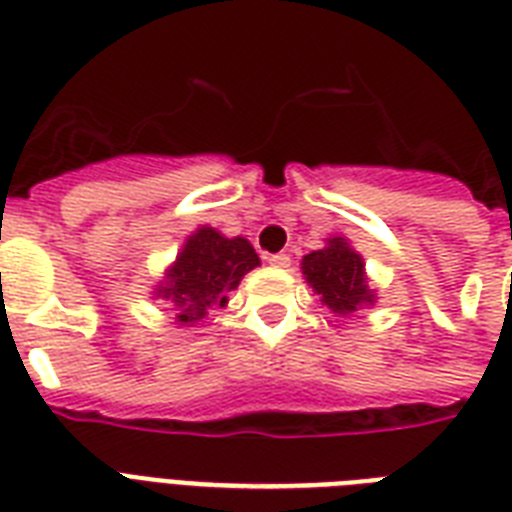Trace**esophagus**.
Masks as SVG:
<instances>
[{
    "instance_id": "obj_1",
    "label": "esophagus",
    "mask_w": 512,
    "mask_h": 512,
    "mask_svg": "<svg viewBox=\"0 0 512 512\" xmlns=\"http://www.w3.org/2000/svg\"><path fill=\"white\" fill-rule=\"evenodd\" d=\"M268 263L276 265V268H289L292 257H289L287 252H276V255H268Z\"/></svg>"
}]
</instances>
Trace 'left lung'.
Instances as JSON below:
<instances>
[{
  "label": "left lung",
  "mask_w": 512,
  "mask_h": 512,
  "mask_svg": "<svg viewBox=\"0 0 512 512\" xmlns=\"http://www.w3.org/2000/svg\"><path fill=\"white\" fill-rule=\"evenodd\" d=\"M303 273L308 284L321 295V303L342 316L374 300L366 287L364 260L342 239H332L329 247L305 255Z\"/></svg>",
  "instance_id": "1"
}]
</instances>
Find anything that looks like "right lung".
<instances>
[{"mask_svg":"<svg viewBox=\"0 0 512 512\" xmlns=\"http://www.w3.org/2000/svg\"><path fill=\"white\" fill-rule=\"evenodd\" d=\"M255 265H260V257L247 239H225L212 228H199L185 241L159 295L177 305V321L193 324L204 319L212 305H223L225 295L239 287L244 273Z\"/></svg>","mask_w":512,"mask_h":512,"instance_id":"obj_1","label":"right lung"}]
</instances>
